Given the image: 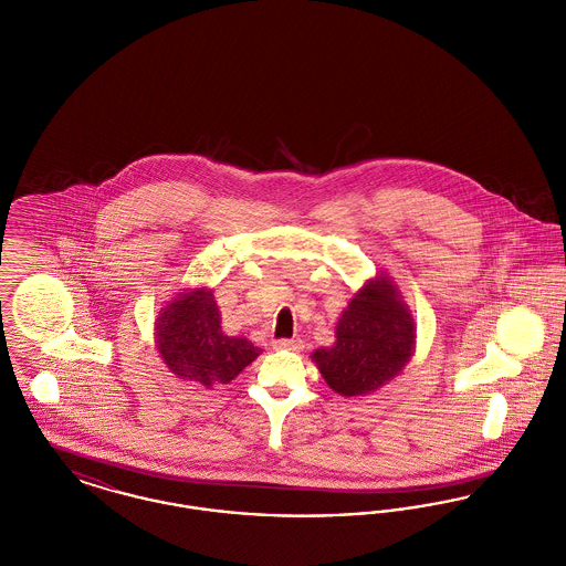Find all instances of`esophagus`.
Returning a JSON list of instances; mask_svg holds the SVG:
<instances>
[{
  "label": "esophagus",
  "mask_w": 566,
  "mask_h": 566,
  "mask_svg": "<svg viewBox=\"0 0 566 566\" xmlns=\"http://www.w3.org/2000/svg\"><path fill=\"white\" fill-rule=\"evenodd\" d=\"M273 348H275V350L301 352L303 350V342H301L298 337H293V339H277V342H273Z\"/></svg>",
  "instance_id": "esophagus-1"
}]
</instances>
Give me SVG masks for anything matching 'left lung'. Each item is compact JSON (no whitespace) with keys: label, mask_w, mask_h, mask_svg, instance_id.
Here are the masks:
<instances>
[{"label":"left lung","mask_w":566,"mask_h":566,"mask_svg":"<svg viewBox=\"0 0 566 566\" xmlns=\"http://www.w3.org/2000/svg\"><path fill=\"white\" fill-rule=\"evenodd\" d=\"M333 348L314 352L326 384L346 397L367 395L397 376L413 350V318L386 280L369 282L337 323Z\"/></svg>","instance_id":"1"}]
</instances>
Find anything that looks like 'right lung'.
I'll return each instance as SVG.
<instances>
[{"mask_svg":"<svg viewBox=\"0 0 566 566\" xmlns=\"http://www.w3.org/2000/svg\"><path fill=\"white\" fill-rule=\"evenodd\" d=\"M157 348L165 365L201 386L229 384L261 350L220 328L212 291L197 289L165 305L157 318Z\"/></svg>","mask_w":566,"mask_h":566,"instance_id":"obj_1","label":"right lung"}]
</instances>
